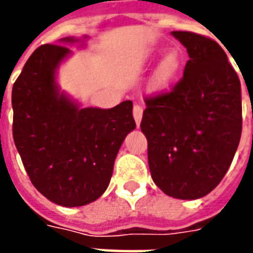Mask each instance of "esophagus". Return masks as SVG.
<instances>
[{"label":"esophagus","mask_w":253,"mask_h":253,"mask_svg":"<svg viewBox=\"0 0 253 253\" xmlns=\"http://www.w3.org/2000/svg\"><path fill=\"white\" fill-rule=\"evenodd\" d=\"M142 115H143V107L141 104H134L132 107V116L135 119V123L137 126H139V123L142 121Z\"/></svg>","instance_id":"obj_1"}]
</instances>
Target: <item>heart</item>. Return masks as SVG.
Returning a JSON list of instances; mask_svg holds the SVG:
<instances>
[{
    "label": "heart",
    "mask_w": 253,
    "mask_h": 253,
    "mask_svg": "<svg viewBox=\"0 0 253 253\" xmlns=\"http://www.w3.org/2000/svg\"><path fill=\"white\" fill-rule=\"evenodd\" d=\"M180 69V58L176 52L165 55L152 77V86L157 90L169 86Z\"/></svg>",
    "instance_id": "obj_1"
}]
</instances>
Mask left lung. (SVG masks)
<instances>
[{
  "instance_id": "obj_1",
  "label": "left lung",
  "mask_w": 253,
  "mask_h": 253,
  "mask_svg": "<svg viewBox=\"0 0 253 253\" xmlns=\"http://www.w3.org/2000/svg\"><path fill=\"white\" fill-rule=\"evenodd\" d=\"M172 35L190 59L169 92L145 99L141 130L156 186L177 199H198L219 184L237 150L241 85L217 42L187 31Z\"/></svg>"
}]
</instances>
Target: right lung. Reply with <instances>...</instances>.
<instances>
[{"instance_id":"add662e5","label":"right lung","mask_w":253,"mask_h":253,"mask_svg":"<svg viewBox=\"0 0 253 253\" xmlns=\"http://www.w3.org/2000/svg\"><path fill=\"white\" fill-rule=\"evenodd\" d=\"M69 54L61 44L38 47L13 84L12 107L14 145L32 184L54 203L76 207L107 190L135 121L130 100L110 110L78 108L59 93L55 69Z\"/></svg>"}]
</instances>
